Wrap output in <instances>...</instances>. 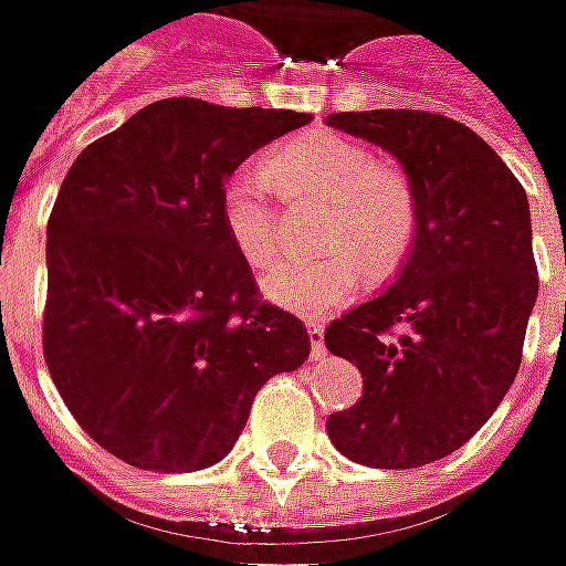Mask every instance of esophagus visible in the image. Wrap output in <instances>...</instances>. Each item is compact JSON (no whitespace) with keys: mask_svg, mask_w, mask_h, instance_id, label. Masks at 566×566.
Wrapping results in <instances>:
<instances>
[{"mask_svg":"<svg viewBox=\"0 0 566 566\" xmlns=\"http://www.w3.org/2000/svg\"><path fill=\"white\" fill-rule=\"evenodd\" d=\"M307 332H310V352H313V357L326 355V342H323V323H319V319H310Z\"/></svg>","mask_w":566,"mask_h":566,"instance_id":"obj_1","label":"esophagus"}]
</instances>
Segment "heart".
Returning <instances> with one entry per match:
<instances>
[{
    "instance_id": "heart-1",
    "label": "heart",
    "mask_w": 566,
    "mask_h": 566,
    "mask_svg": "<svg viewBox=\"0 0 566 566\" xmlns=\"http://www.w3.org/2000/svg\"><path fill=\"white\" fill-rule=\"evenodd\" d=\"M265 179L240 174L224 184V228L256 269H269L287 253L284 214L269 186L287 206L319 202L313 247L319 259L291 262L265 275V294L284 310L323 316L345 307L370 272H389L406 259L418 231V189L399 164L355 138L307 133L284 142L265 160Z\"/></svg>"
}]
</instances>
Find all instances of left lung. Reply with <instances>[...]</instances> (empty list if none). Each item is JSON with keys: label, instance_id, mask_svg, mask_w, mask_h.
<instances>
[{"label": "left lung", "instance_id": "left-lung-1", "mask_svg": "<svg viewBox=\"0 0 566 566\" xmlns=\"http://www.w3.org/2000/svg\"><path fill=\"white\" fill-rule=\"evenodd\" d=\"M326 123L392 151L418 189L396 279L326 326V348L364 377V396L326 430L360 465L418 469L469 443L516 380L538 291L526 189L484 138L440 113Z\"/></svg>", "mask_w": 566, "mask_h": 566}]
</instances>
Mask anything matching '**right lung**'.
Wrapping results in <instances>:
<instances>
[{
    "mask_svg": "<svg viewBox=\"0 0 566 566\" xmlns=\"http://www.w3.org/2000/svg\"><path fill=\"white\" fill-rule=\"evenodd\" d=\"M307 113L164 97L69 167L46 221L43 357L94 443L148 472L231 453L262 382L297 370L307 326L259 294L221 192Z\"/></svg>",
    "mask_w": 566,
    "mask_h": 566,
    "instance_id": "right-lung-1",
    "label": "right lung"
}]
</instances>
